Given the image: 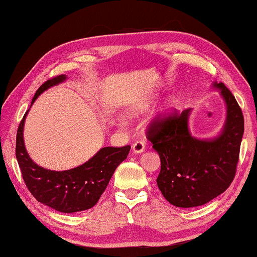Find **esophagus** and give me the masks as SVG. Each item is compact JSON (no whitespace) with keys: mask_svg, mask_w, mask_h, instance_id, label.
<instances>
[{"mask_svg":"<svg viewBox=\"0 0 257 257\" xmlns=\"http://www.w3.org/2000/svg\"><path fill=\"white\" fill-rule=\"evenodd\" d=\"M145 150V144L143 141H136L132 145V151L134 153H142Z\"/></svg>","mask_w":257,"mask_h":257,"instance_id":"obj_1","label":"esophagus"}]
</instances>
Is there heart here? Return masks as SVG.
<instances>
[{
  "label": "heart",
  "instance_id": "1",
  "mask_svg": "<svg viewBox=\"0 0 257 257\" xmlns=\"http://www.w3.org/2000/svg\"><path fill=\"white\" fill-rule=\"evenodd\" d=\"M173 107V103L172 102H169L167 103V105H166V107H165V112H169V111H171V108Z\"/></svg>",
  "mask_w": 257,
  "mask_h": 257
}]
</instances>
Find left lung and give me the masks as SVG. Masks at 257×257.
<instances>
[{
    "label": "left lung",
    "instance_id": "8db88e82",
    "mask_svg": "<svg viewBox=\"0 0 257 257\" xmlns=\"http://www.w3.org/2000/svg\"><path fill=\"white\" fill-rule=\"evenodd\" d=\"M214 86L221 90L227 108L218 138H193L187 126L191 108L155 117L146 130V138L161 159L158 186L166 201L177 207H195L212 201L227 190L236 173L244 116L224 83Z\"/></svg>",
    "mask_w": 257,
    "mask_h": 257
}]
</instances>
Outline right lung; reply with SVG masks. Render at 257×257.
<instances>
[{
    "label": "right lung",
    "mask_w": 257,
    "mask_h": 257,
    "mask_svg": "<svg viewBox=\"0 0 257 257\" xmlns=\"http://www.w3.org/2000/svg\"><path fill=\"white\" fill-rule=\"evenodd\" d=\"M66 78L57 75L43 83L36 91L34 101L42 92L59 84ZM26 111L21 121L15 155L26 187L36 200L63 213L85 211L93 207L105 191L116 167L127 158L131 146L103 148L86 163L69 171H50L36 165L30 159L23 142V126Z\"/></svg>",
    "instance_id": "add662e5"
}]
</instances>
